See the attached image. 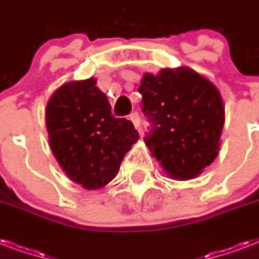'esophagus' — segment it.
<instances>
[{
	"label": "esophagus",
	"mask_w": 259,
	"mask_h": 259,
	"mask_svg": "<svg viewBox=\"0 0 259 259\" xmlns=\"http://www.w3.org/2000/svg\"><path fill=\"white\" fill-rule=\"evenodd\" d=\"M129 119L133 122V125L136 129H138V127H140V125H141V118H140V114H138L137 111H136V113L130 114Z\"/></svg>",
	"instance_id": "1"
}]
</instances>
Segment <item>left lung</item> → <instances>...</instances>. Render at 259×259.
I'll list each match as a JSON object with an SVG mask.
<instances>
[{
	"label": "left lung",
	"mask_w": 259,
	"mask_h": 259,
	"mask_svg": "<svg viewBox=\"0 0 259 259\" xmlns=\"http://www.w3.org/2000/svg\"><path fill=\"white\" fill-rule=\"evenodd\" d=\"M148 118L144 141L169 176L189 180L218 156L225 107L218 89L189 68L145 74L138 89Z\"/></svg>",
	"instance_id": "left-lung-1"
}]
</instances>
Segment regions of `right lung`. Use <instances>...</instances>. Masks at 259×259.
Instances as JSON below:
<instances>
[{
	"label": "right lung",
	"mask_w": 259,
	"mask_h": 259,
	"mask_svg": "<svg viewBox=\"0 0 259 259\" xmlns=\"http://www.w3.org/2000/svg\"><path fill=\"white\" fill-rule=\"evenodd\" d=\"M46 123L59 165L86 189L113 180L140 138L132 121L114 117L107 97L93 78L60 87L47 105Z\"/></svg>",
	"instance_id": "add662e5"
}]
</instances>
